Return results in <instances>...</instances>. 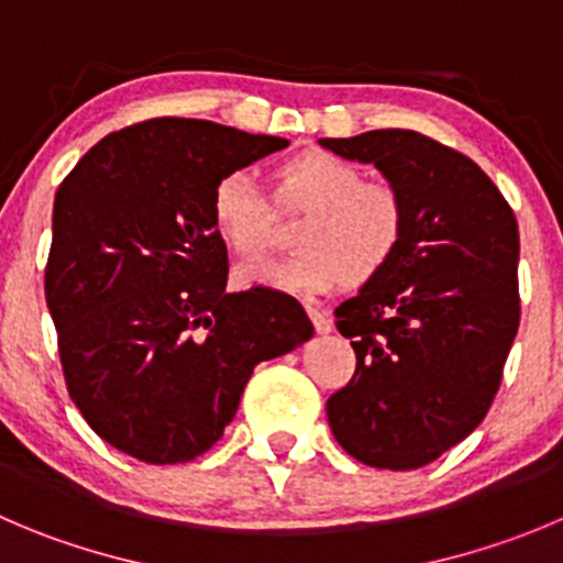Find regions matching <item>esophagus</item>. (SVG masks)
I'll use <instances>...</instances> for the list:
<instances>
[{"label":"esophagus","instance_id":"esophagus-1","mask_svg":"<svg viewBox=\"0 0 563 563\" xmlns=\"http://www.w3.org/2000/svg\"><path fill=\"white\" fill-rule=\"evenodd\" d=\"M307 312H309V318H312L314 331H318V334H331L334 323H331V320H329V314L320 312V309L314 307V303H307Z\"/></svg>","mask_w":563,"mask_h":563}]
</instances>
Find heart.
<instances>
[{"label": "heart", "instance_id": "1", "mask_svg": "<svg viewBox=\"0 0 563 563\" xmlns=\"http://www.w3.org/2000/svg\"><path fill=\"white\" fill-rule=\"evenodd\" d=\"M276 198L307 218L296 232L290 260L245 262L243 287L282 292H329L336 285H367L387 271L404 240V201L389 185L365 181V174L331 152H303L276 170ZM212 227L240 256L265 249L271 205L251 170H229L212 190Z\"/></svg>", "mask_w": 563, "mask_h": 563}]
</instances>
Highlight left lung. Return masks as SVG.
Instances as JSON below:
<instances>
[{
  "label": "left lung",
  "instance_id": "obj_1",
  "mask_svg": "<svg viewBox=\"0 0 563 563\" xmlns=\"http://www.w3.org/2000/svg\"><path fill=\"white\" fill-rule=\"evenodd\" d=\"M376 165L404 201L387 271L334 309L356 373L325 404L342 451L367 467L417 470L478 428L519 325L517 218L470 157L411 130L323 137Z\"/></svg>",
  "mask_w": 563,
  "mask_h": 563
}]
</instances>
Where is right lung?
<instances>
[{
	"instance_id": "1",
	"label": "right lung",
	"mask_w": 563,
	"mask_h": 563,
	"mask_svg": "<svg viewBox=\"0 0 563 563\" xmlns=\"http://www.w3.org/2000/svg\"><path fill=\"white\" fill-rule=\"evenodd\" d=\"M287 146L152 118L101 137L57 187L46 303L68 395L107 445L146 464L201 456L254 367L312 340L287 292H227L210 212L221 176Z\"/></svg>"
}]
</instances>
